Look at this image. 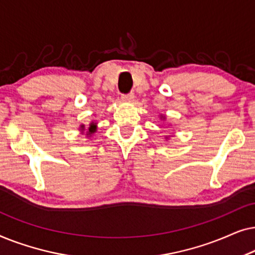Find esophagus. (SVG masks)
<instances>
[{
    "mask_svg": "<svg viewBox=\"0 0 255 255\" xmlns=\"http://www.w3.org/2000/svg\"><path fill=\"white\" fill-rule=\"evenodd\" d=\"M133 99H134V95L132 93L124 94V95H122V100H123L124 102H131Z\"/></svg>",
    "mask_w": 255,
    "mask_h": 255,
    "instance_id": "1",
    "label": "esophagus"
}]
</instances>
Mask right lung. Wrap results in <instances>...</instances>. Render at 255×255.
Segmentation results:
<instances>
[{
  "mask_svg": "<svg viewBox=\"0 0 255 255\" xmlns=\"http://www.w3.org/2000/svg\"><path fill=\"white\" fill-rule=\"evenodd\" d=\"M81 130H83V128H85V125H81ZM96 131V123H94V122H92V123H90V125H89V130H88V132H87V133L88 134H93L94 132Z\"/></svg>",
  "mask_w": 255,
  "mask_h": 255,
  "instance_id": "1",
  "label": "right lung"
}]
</instances>
